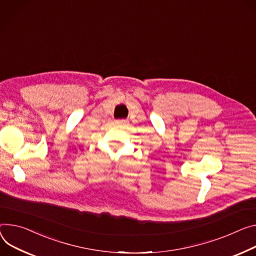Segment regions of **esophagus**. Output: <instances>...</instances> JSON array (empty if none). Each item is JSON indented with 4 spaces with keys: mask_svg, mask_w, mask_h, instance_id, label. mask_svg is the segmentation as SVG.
I'll list each match as a JSON object with an SVG mask.
<instances>
[{
    "mask_svg": "<svg viewBox=\"0 0 256 256\" xmlns=\"http://www.w3.org/2000/svg\"><path fill=\"white\" fill-rule=\"evenodd\" d=\"M128 120H116L115 122V124H118V126H126V124H128Z\"/></svg>",
    "mask_w": 256,
    "mask_h": 256,
    "instance_id": "obj_1",
    "label": "esophagus"
}]
</instances>
